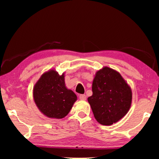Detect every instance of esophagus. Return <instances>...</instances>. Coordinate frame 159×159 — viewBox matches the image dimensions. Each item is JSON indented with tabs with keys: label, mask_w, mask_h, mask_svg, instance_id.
Wrapping results in <instances>:
<instances>
[{
	"label": "esophagus",
	"mask_w": 159,
	"mask_h": 159,
	"mask_svg": "<svg viewBox=\"0 0 159 159\" xmlns=\"http://www.w3.org/2000/svg\"><path fill=\"white\" fill-rule=\"evenodd\" d=\"M80 99L82 100V101H85L86 100V95H80Z\"/></svg>",
	"instance_id": "obj_1"
}]
</instances>
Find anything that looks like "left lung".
Segmentation results:
<instances>
[{
    "instance_id": "left-lung-1",
    "label": "left lung",
    "mask_w": 159,
    "mask_h": 159,
    "mask_svg": "<svg viewBox=\"0 0 159 159\" xmlns=\"http://www.w3.org/2000/svg\"><path fill=\"white\" fill-rule=\"evenodd\" d=\"M88 98L98 122L111 125L123 118L132 103V90L118 71L105 66L95 73Z\"/></svg>"
}]
</instances>
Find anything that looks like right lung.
Instances as JSON below:
<instances>
[{
    "mask_svg": "<svg viewBox=\"0 0 159 159\" xmlns=\"http://www.w3.org/2000/svg\"><path fill=\"white\" fill-rule=\"evenodd\" d=\"M34 101L38 109L51 119H62L70 111L77 97L65 85L64 73L54 69L43 73L33 88Z\"/></svg>",
    "mask_w": 159,
    "mask_h": 159,
    "instance_id": "obj_1",
    "label": "right lung"
}]
</instances>
